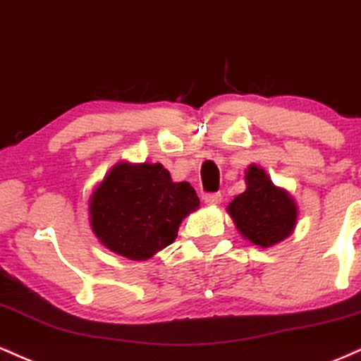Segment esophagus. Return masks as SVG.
I'll use <instances>...</instances> for the list:
<instances>
[{"instance_id": "34e87169", "label": "esophagus", "mask_w": 361, "mask_h": 361, "mask_svg": "<svg viewBox=\"0 0 361 361\" xmlns=\"http://www.w3.org/2000/svg\"><path fill=\"white\" fill-rule=\"evenodd\" d=\"M221 199H223L221 192H207L204 196V202L209 206H216L221 202Z\"/></svg>"}]
</instances>
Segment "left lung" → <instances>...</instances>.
Listing matches in <instances>:
<instances>
[{
  "label": "left lung",
  "instance_id": "8db88e82",
  "mask_svg": "<svg viewBox=\"0 0 361 361\" xmlns=\"http://www.w3.org/2000/svg\"><path fill=\"white\" fill-rule=\"evenodd\" d=\"M245 180L247 189L228 204V213L245 238L262 248L272 247L294 230L298 207L257 165H250Z\"/></svg>",
  "mask_w": 361,
  "mask_h": 361
}]
</instances>
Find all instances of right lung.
<instances>
[{"instance_id":"add662e5","label":"right lung","mask_w":361,"mask_h":361,"mask_svg":"<svg viewBox=\"0 0 361 361\" xmlns=\"http://www.w3.org/2000/svg\"><path fill=\"white\" fill-rule=\"evenodd\" d=\"M199 207L189 182H172L160 164H118L89 204L92 231L111 252L145 260L177 238L179 224Z\"/></svg>"}]
</instances>
